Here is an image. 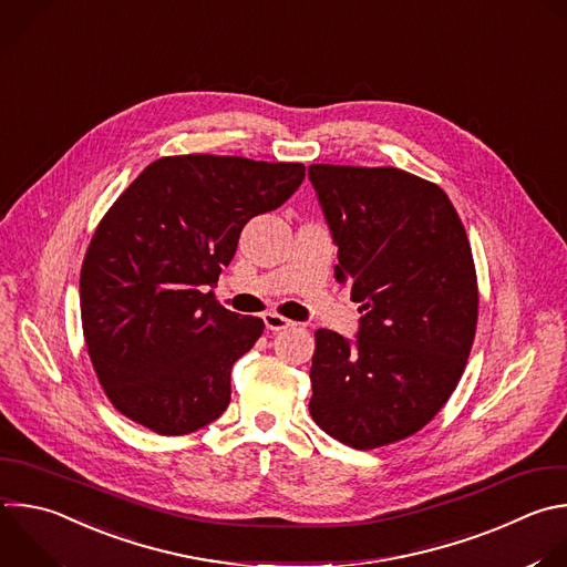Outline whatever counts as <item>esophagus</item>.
<instances>
[{"label":"esophagus","instance_id":"1","mask_svg":"<svg viewBox=\"0 0 567 567\" xmlns=\"http://www.w3.org/2000/svg\"><path fill=\"white\" fill-rule=\"evenodd\" d=\"M262 320H265V327H267L269 331H285V329L293 327L291 320H287L285 316H278V313H274V311L262 313Z\"/></svg>","mask_w":567,"mask_h":567}]
</instances>
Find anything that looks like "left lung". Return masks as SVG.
<instances>
[{
	"label": "left lung",
	"instance_id": "8db88e82",
	"mask_svg": "<svg viewBox=\"0 0 567 567\" xmlns=\"http://www.w3.org/2000/svg\"><path fill=\"white\" fill-rule=\"evenodd\" d=\"M355 338L316 331L309 412L355 450L425 427L456 390L478 316L472 249L441 186L394 166L311 164Z\"/></svg>",
	"mask_w": 567,
	"mask_h": 567
}]
</instances>
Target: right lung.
Listing matches in <instances>:
<instances>
[{"instance_id":"add662e5","label":"right lung","mask_w":567,"mask_h":567,"mask_svg":"<svg viewBox=\"0 0 567 567\" xmlns=\"http://www.w3.org/2000/svg\"><path fill=\"white\" fill-rule=\"evenodd\" d=\"M298 162L173 155L148 164L102 218L80 276L84 340L109 401L162 434H192L231 401V367L265 322L214 300L243 227L285 205Z\"/></svg>"}]
</instances>
